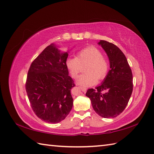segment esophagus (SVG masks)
Instances as JSON below:
<instances>
[{
    "instance_id": "1",
    "label": "esophagus",
    "mask_w": 154,
    "mask_h": 154,
    "mask_svg": "<svg viewBox=\"0 0 154 154\" xmlns=\"http://www.w3.org/2000/svg\"><path fill=\"white\" fill-rule=\"evenodd\" d=\"M80 89H81V91H82L83 93H86L87 92V88L83 87H80Z\"/></svg>"
}]
</instances>
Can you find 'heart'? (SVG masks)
<instances>
[{
  "instance_id": "obj_1",
  "label": "heart",
  "mask_w": 154,
  "mask_h": 154,
  "mask_svg": "<svg viewBox=\"0 0 154 154\" xmlns=\"http://www.w3.org/2000/svg\"><path fill=\"white\" fill-rule=\"evenodd\" d=\"M85 67L87 73L81 75L77 82L83 87L94 85L97 80H103L106 77L109 69V63L99 49L89 46L83 49L77 53V57H69L66 60V67L73 78H77L82 71V66Z\"/></svg>"
}]
</instances>
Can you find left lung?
<instances>
[{"instance_id":"left-lung-1","label":"left lung","mask_w":154,"mask_h":154,"mask_svg":"<svg viewBox=\"0 0 154 154\" xmlns=\"http://www.w3.org/2000/svg\"><path fill=\"white\" fill-rule=\"evenodd\" d=\"M107 54L110 69L103 83L95 89H88L86 96L94 110L105 119L114 118L125 109L133 90L132 70L123 52L110 42L99 43Z\"/></svg>"}]
</instances>
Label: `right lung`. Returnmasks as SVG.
<instances>
[{
  "instance_id": "obj_1",
  "label": "right lung",
  "mask_w": 154,
  "mask_h": 154,
  "mask_svg": "<svg viewBox=\"0 0 154 154\" xmlns=\"http://www.w3.org/2000/svg\"><path fill=\"white\" fill-rule=\"evenodd\" d=\"M67 57L51 44L29 68L26 91L34 112L45 122H61L73 107L71 89L75 85L65 64Z\"/></svg>"
}]
</instances>
